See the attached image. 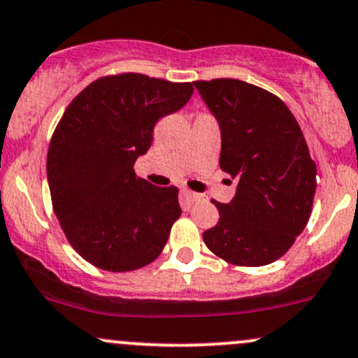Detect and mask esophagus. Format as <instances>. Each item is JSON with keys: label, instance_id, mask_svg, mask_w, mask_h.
I'll return each mask as SVG.
<instances>
[{"label": "esophagus", "instance_id": "esophagus-1", "mask_svg": "<svg viewBox=\"0 0 358 358\" xmlns=\"http://www.w3.org/2000/svg\"><path fill=\"white\" fill-rule=\"evenodd\" d=\"M182 197L185 199L188 203H195V202H199V200H202V195L195 194V192H192V190H182Z\"/></svg>", "mask_w": 358, "mask_h": 358}]
</instances>
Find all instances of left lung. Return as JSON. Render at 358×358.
<instances>
[{"label":"left lung","instance_id":"obj_1","mask_svg":"<svg viewBox=\"0 0 358 358\" xmlns=\"http://www.w3.org/2000/svg\"><path fill=\"white\" fill-rule=\"evenodd\" d=\"M221 125L219 166L236 180L229 203L212 200L219 221L202 234L215 257L268 265L290 250L311 217L316 164L287 105L233 78L194 81Z\"/></svg>","mask_w":358,"mask_h":358}]
</instances>
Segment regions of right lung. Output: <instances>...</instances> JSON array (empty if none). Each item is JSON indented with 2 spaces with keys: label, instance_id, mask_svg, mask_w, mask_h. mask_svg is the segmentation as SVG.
<instances>
[{
  "label": "right lung",
  "instance_id": "right-lung-1",
  "mask_svg": "<svg viewBox=\"0 0 358 358\" xmlns=\"http://www.w3.org/2000/svg\"><path fill=\"white\" fill-rule=\"evenodd\" d=\"M192 83L141 73L101 76L73 98L47 152L52 209L69 245L107 272H132L159 257L180 217L178 188L139 178L161 117L190 100Z\"/></svg>",
  "mask_w": 358,
  "mask_h": 358
}]
</instances>
